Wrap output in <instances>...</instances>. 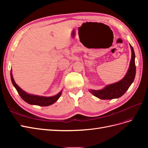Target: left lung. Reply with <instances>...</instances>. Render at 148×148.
Returning a JSON list of instances; mask_svg holds the SVG:
<instances>
[{
  "label": "left lung",
  "instance_id": "obj_1",
  "mask_svg": "<svg viewBox=\"0 0 148 148\" xmlns=\"http://www.w3.org/2000/svg\"><path fill=\"white\" fill-rule=\"evenodd\" d=\"M130 47L132 49V59L128 70L125 77L120 82L109 84L101 90H89L94 96L101 99H112L123 96L128 90L133 82L136 75L135 52L131 45Z\"/></svg>",
  "mask_w": 148,
  "mask_h": 148
}]
</instances>
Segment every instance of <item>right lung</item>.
I'll return each instance as SVG.
<instances>
[{"instance_id":"obj_1","label":"right lung","mask_w":148,"mask_h":148,"mask_svg":"<svg viewBox=\"0 0 148 148\" xmlns=\"http://www.w3.org/2000/svg\"><path fill=\"white\" fill-rule=\"evenodd\" d=\"M10 77L13 86H15V89H16L17 92H18L19 95L22 98V99L25 101L26 102L28 103L29 104L32 105H36L40 106H50L53 103L56 102L59 98L60 97L62 92L60 91L59 93H58L57 95L52 97H44V96H35V95H31L29 94L26 93L18 86L15 82L14 79L13 78L12 71L10 72Z\"/></svg>"}]
</instances>
